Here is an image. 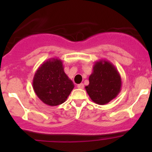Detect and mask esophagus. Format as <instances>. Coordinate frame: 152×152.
Listing matches in <instances>:
<instances>
[{"label":"esophagus","instance_id":"34e87169","mask_svg":"<svg viewBox=\"0 0 152 152\" xmlns=\"http://www.w3.org/2000/svg\"><path fill=\"white\" fill-rule=\"evenodd\" d=\"M77 88H79V89H83V88H84V85L83 84H77Z\"/></svg>","mask_w":152,"mask_h":152}]
</instances>
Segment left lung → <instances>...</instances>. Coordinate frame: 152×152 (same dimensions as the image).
<instances>
[{
    "mask_svg": "<svg viewBox=\"0 0 152 152\" xmlns=\"http://www.w3.org/2000/svg\"><path fill=\"white\" fill-rule=\"evenodd\" d=\"M122 80L118 70L111 62L100 60L94 63L85 89L91 100L104 105L116 98L121 91Z\"/></svg>",
    "mask_w": 152,
    "mask_h": 152,
    "instance_id": "left-lung-1",
    "label": "left lung"
}]
</instances>
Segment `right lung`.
<instances>
[{"label":"right lung","mask_w":152,"mask_h":152,"mask_svg":"<svg viewBox=\"0 0 152 152\" xmlns=\"http://www.w3.org/2000/svg\"><path fill=\"white\" fill-rule=\"evenodd\" d=\"M33 88L36 96L45 104L54 107L66 101L75 85L64 73L62 61L52 58L36 70Z\"/></svg>","instance_id":"obj_1"}]
</instances>
